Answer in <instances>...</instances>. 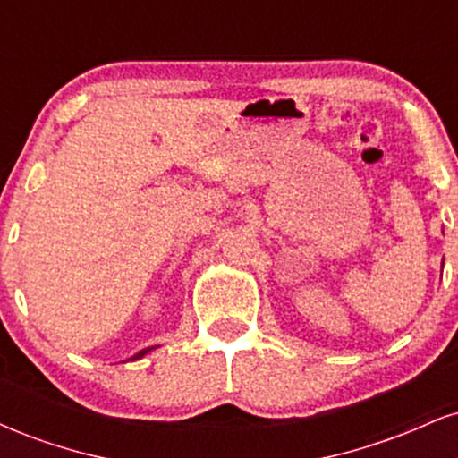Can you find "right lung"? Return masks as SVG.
<instances>
[{
    "mask_svg": "<svg viewBox=\"0 0 458 458\" xmlns=\"http://www.w3.org/2000/svg\"><path fill=\"white\" fill-rule=\"evenodd\" d=\"M148 351H150V346H148V349L140 351V353H138V355H133V360H140V357H141V355H146V353H148Z\"/></svg>",
    "mask_w": 458,
    "mask_h": 458,
    "instance_id": "add662e5",
    "label": "right lung"
}]
</instances>
